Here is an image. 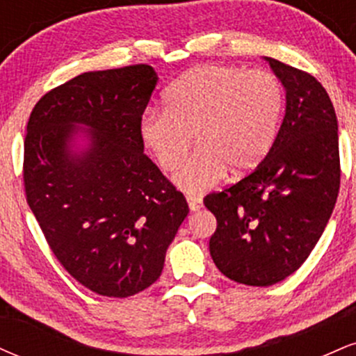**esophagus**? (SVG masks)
<instances>
[{"label":"esophagus","mask_w":356,"mask_h":356,"mask_svg":"<svg viewBox=\"0 0 356 356\" xmlns=\"http://www.w3.org/2000/svg\"><path fill=\"white\" fill-rule=\"evenodd\" d=\"M187 202H189L191 211H199L202 207L201 197H192V195H189V197H187Z\"/></svg>","instance_id":"esophagus-1"}]
</instances>
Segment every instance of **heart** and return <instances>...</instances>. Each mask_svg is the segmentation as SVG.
<instances>
[{"mask_svg": "<svg viewBox=\"0 0 356 356\" xmlns=\"http://www.w3.org/2000/svg\"><path fill=\"white\" fill-rule=\"evenodd\" d=\"M281 81L263 68L202 65L184 73L138 124L142 144L164 172H175L192 145L197 150L175 175L179 189L201 194L229 169L246 174L275 144L283 113Z\"/></svg>", "mask_w": 356, "mask_h": 356, "instance_id": "heart-1", "label": "heart"}]
</instances>
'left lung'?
Returning <instances> with one entry per match:
<instances>
[{
  "mask_svg": "<svg viewBox=\"0 0 356 356\" xmlns=\"http://www.w3.org/2000/svg\"><path fill=\"white\" fill-rule=\"evenodd\" d=\"M286 88L275 144L246 177L204 197L216 216L212 261L224 276L271 286L305 263L321 238L340 191L338 122L313 75L266 58Z\"/></svg>",
  "mask_w": 356,
  "mask_h": 356,
  "instance_id": "8db88e82",
  "label": "left lung"
}]
</instances>
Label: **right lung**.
I'll return each instance as SVG.
<instances>
[{
  "label": "right lung",
  "mask_w": 356,
  "mask_h": 356,
  "mask_svg": "<svg viewBox=\"0 0 356 356\" xmlns=\"http://www.w3.org/2000/svg\"><path fill=\"white\" fill-rule=\"evenodd\" d=\"M155 83L145 63L81 73L44 93L26 125L28 206L61 266L102 296H134L155 283L189 214L138 136ZM75 124L89 127L80 154L70 149Z\"/></svg>",
  "instance_id": "obj_1"
}]
</instances>
